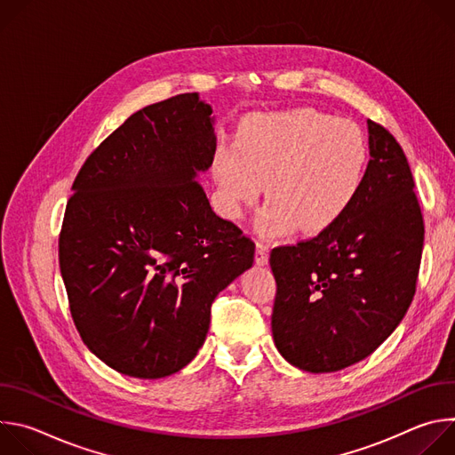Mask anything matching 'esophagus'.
I'll return each mask as SVG.
<instances>
[{"instance_id": "1", "label": "esophagus", "mask_w": 455, "mask_h": 455, "mask_svg": "<svg viewBox=\"0 0 455 455\" xmlns=\"http://www.w3.org/2000/svg\"><path fill=\"white\" fill-rule=\"evenodd\" d=\"M268 253H270V246L267 243H261L259 241L255 244V263L259 267H265L268 263Z\"/></svg>"}]
</instances>
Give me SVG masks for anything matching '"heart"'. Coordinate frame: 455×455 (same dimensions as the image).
<instances>
[{
  "instance_id": "obj_1",
  "label": "heart",
  "mask_w": 455,
  "mask_h": 455,
  "mask_svg": "<svg viewBox=\"0 0 455 455\" xmlns=\"http://www.w3.org/2000/svg\"><path fill=\"white\" fill-rule=\"evenodd\" d=\"M367 162L365 135L353 120L297 108L246 116L234 144H218L212 176L228 220H241L265 183L270 202L259 214V230L270 237L293 227L318 234L355 204Z\"/></svg>"
}]
</instances>
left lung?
Returning <instances> with one entry per match:
<instances>
[{"instance_id":"8db88e82","label":"left lung","mask_w":455,"mask_h":455,"mask_svg":"<svg viewBox=\"0 0 455 455\" xmlns=\"http://www.w3.org/2000/svg\"><path fill=\"white\" fill-rule=\"evenodd\" d=\"M365 180L328 230L277 246L272 333L279 353L307 372H335L378 349L416 291L425 225L414 178L396 139L367 120Z\"/></svg>"}]
</instances>
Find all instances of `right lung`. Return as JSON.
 <instances>
[{"mask_svg":"<svg viewBox=\"0 0 455 455\" xmlns=\"http://www.w3.org/2000/svg\"><path fill=\"white\" fill-rule=\"evenodd\" d=\"M216 151L212 106L183 93L133 113L88 156L59 235L76 328L111 369L156 379L204 346L211 306L255 244L198 180Z\"/></svg>","mask_w":455,"mask_h":455,"instance_id":"add662e5","label":"right lung"}]
</instances>
